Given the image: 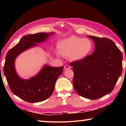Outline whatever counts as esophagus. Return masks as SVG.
I'll return each mask as SVG.
<instances>
[{"label":"esophagus","mask_w":126,"mask_h":126,"mask_svg":"<svg viewBox=\"0 0 126 126\" xmlns=\"http://www.w3.org/2000/svg\"><path fill=\"white\" fill-rule=\"evenodd\" d=\"M70 68H71L70 66H69L68 65H64V69H69Z\"/></svg>","instance_id":"1"}]
</instances>
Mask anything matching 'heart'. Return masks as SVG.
Here are the masks:
<instances>
[{
	"instance_id": "1",
	"label": "heart",
	"mask_w": 126,
	"mask_h": 126,
	"mask_svg": "<svg viewBox=\"0 0 126 126\" xmlns=\"http://www.w3.org/2000/svg\"><path fill=\"white\" fill-rule=\"evenodd\" d=\"M58 47V55L60 53L63 56H69L73 61H79L92 53L93 44L89 38L71 36L59 41Z\"/></svg>"
}]
</instances>
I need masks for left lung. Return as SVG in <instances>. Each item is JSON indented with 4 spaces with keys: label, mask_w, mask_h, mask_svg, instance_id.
I'll return each mask as SVG.
<instances>
[{
    "label": "left lung",
    "mask_w": 126,
    "mask_h": 126,
    "mask_svg": "<svg viewBox=\"0 0 126 126\" xmlns=\"http://www.w3.org/2000/svg\"><path fill=\"white\" fill-rule=\"evenodd\" d=\"M88 37L94 42L95 50L83 60L70 64L74 73L73 83L79 95L96 100L113 90L121 75L122 54L110 39Z\"/></svg>",
    "instance_id": "1"
}]
</instances>
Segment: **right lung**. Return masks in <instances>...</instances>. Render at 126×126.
<instances>
[{
	"mask_svg": "<svg viewBox=\"0 0 126 126\" xmlns=\"http://www.w3.org/2000/svg\"><path fill=\"white\" fill-rule=\"evenodd\" d=\"M54 33L53 32H41L24 36L6 54L4 73L10 89L15 95L28 102H39L52 95L56 81L62 73L63 66L53 67L45 64L35 76L25 79L19 76L16 72V59L25 51L39 46L37 44L46 41Z\"/></svg>",
	"mask_w": 126,
	"mask_h": 126,
	"instance_id": "obj_1",
	"label": "right lung"
}]
</instances>
